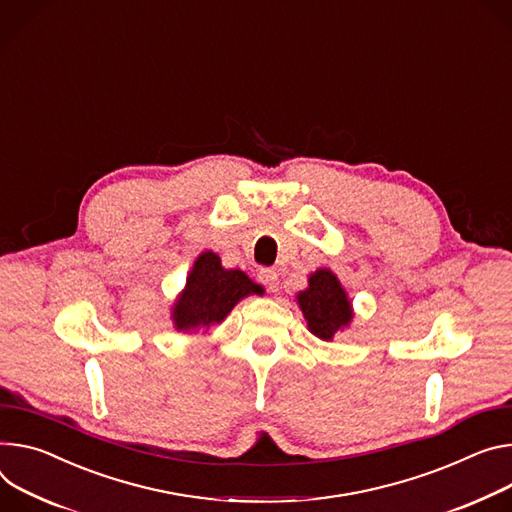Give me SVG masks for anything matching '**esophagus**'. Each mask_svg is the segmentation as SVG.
Returning a JSON list of instances; mask_svg holds the SVG:
<instances>
[{
	"label": "esophagus",
	"instance_id": "obj_1",
	"mask_svg": "<svg viewBox=\"0 0 512 512\" xmlns=\"http://www.w3.org/2000/svg\"><path fill=\"white\" fill-rule=\"evenodd\" d=\"M257 277L263 286H267L269 292H277V288H280V273L275 269H261Z\"/></svg>",
	"mask_w": 512,
	"mask_h": 512
}]
</instances>
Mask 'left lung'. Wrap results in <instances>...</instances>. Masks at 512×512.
Here are the masks:
<instances>
[{"instance_id": "8db88e82", "label": "left lung", "mask_w": 512, "mask_h": 512, "mask_svg": "<svg viewBox=\"0 0 512 512\" xmlns=\"http://www.w3.org/2000/svg\"><path fill=\"white\" fill-rule=\"evenodd\" d=\"M296 302L308 331L327 343L351 327L355 316L347 290L329 267H320L308 275V288L296 294Z\"/></svg>"}]
</instances>
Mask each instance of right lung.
<instances>
[{
    "label": "right lung",
    "mask_w": 512,
    "mask_h": 512,
    "mask_svg": "<svg viewBox=\"0 0 512 512\" xmlns=\"http://www.w3.org/2000/svg\"><path fill=\"white\" fill-rule=\"evenodd\" d=\"M263 292V286L255 284L245 271L226 269L214 251H202L171 306L173 329L177 333L208 331L243 298Z\"/></svg>",
    "instance_id": "right-lung-1"
}]
</instances>
